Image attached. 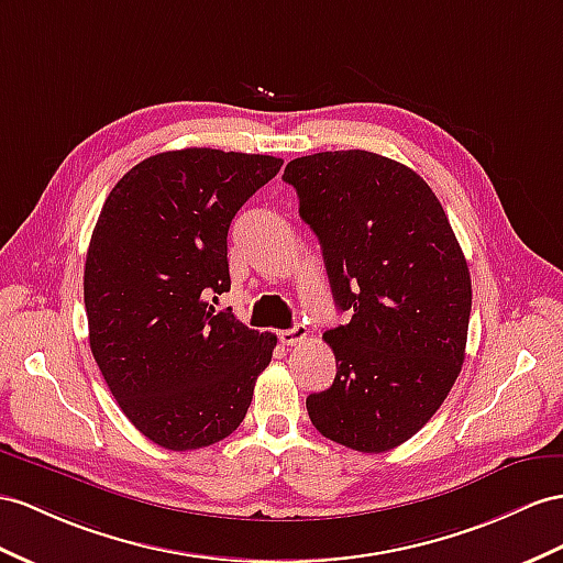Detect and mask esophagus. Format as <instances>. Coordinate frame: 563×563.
<instances>
[{"instance_id":"34e87169","label":"esophagus","mask_w":563,"mask_h":563,"mask_svg":"<svg viewBox=\"0 0 563 563\" xmlns=\"http://www.w3.org/2000/svg\"><path fill=\"white\" fill-rule=\"evenodd\" d=\"M307 335H309V330L305 328V325H292V328H287V330H280L278 333V338H280V342L283 344H287V347H290V344H299V342H305L307 340Z\"/></svg>"}]
</instances>
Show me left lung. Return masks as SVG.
I'll return each mask as SVG.
<instances>
[{
    "label": "left lung",
    "mask_w": 563,
    "mask_h": 563,
    "mask_svg": "<svg viewBox=\"0 0 563 563\" xmlns=\"http://www.w3.org/2000/svg\"><path fill=\"white\" fill-rule=\"evenodd\" d=\"M283 180L321 242L350 323L325 330L333 385L307 397L316 430L378 454L416 435L464 364L471 276L446 213L409 166L364 152L292 158Z\"/></svg>",
    "instance_id": "left-lung-1"
}]
</instances>
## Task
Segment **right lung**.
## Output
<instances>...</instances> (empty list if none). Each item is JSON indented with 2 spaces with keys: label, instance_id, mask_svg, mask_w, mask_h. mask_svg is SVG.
<instances>
[{
  "label": "right lung",
  "instance_id": "add662e5",
  "mask_svg": "<svg viewBox=\"0 0 563 563\" xmlns=\"http://www.w3.org/2000/svg\"><path fill=\"white\" fill-rule=\"evenodd\" d=\"M283 166L190 147L144 158L113 185L85 258L90 350L144 438L173 452L228 438L278 338L209 305L230 290L228 228Z\"/></svg>",
  "mask_w": 563,
  "mask_h": 563
}]
</instances>
